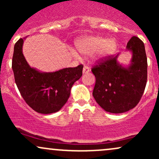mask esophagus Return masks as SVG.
I'll list each match as a JSON object with an SVG mask.
<instances>
[{
  "label": "esophagus",
  "instance_id": "1",
  "mask_svg": "<svg viewBox=\"0 0 159 159\" xmlns=\"http://www.w3.org/2000/svg\"><path fill=\"white\" fill-rule=\"evenodd\" d=\"M90 67L87 66H84V68H83V73L84 74L88 73V72H90Z\"/></svg>",
  "mask_w": 159,
  "mask_h": 159
}]
</instances>
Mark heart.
I'll list each match as a JSON object with an SVG mask.
<instances>
[{"mask_svg":"<svg viewBox=\"0 0 159 159\" xmlns=\"http://www.w3.org/2000/svg\"><path fill=\"white\" fill-rule=\"evenodd\" d=\"M76 46L80 52L89 54L97 51V54L100 57L107 56L111 54L116 48V43L97 36H84L76 42Z\"/></svg>","mask_w":159,"mask_h":159,"instance_id":"heart-1","label":"heart"}]
</instances>
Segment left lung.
<instances>
[{
    "label": "left lung",
    "mask_w": 159,
    "mask_h": 159,
    "mask_svg": "<svg viewBox=\"0 0 159 159\" xmlns=\"http://www.w3.org/2000/svg\"><path fill=\"white\" fill-rule=\"evenodd\" d=\"M127 50L132 53L128 68L117 63V56L101 58L91 71L96 77L93 96L105 111L120 114L134 108L143 96L147 81V58L142 40L132 36Z\"/></svg>",
    "instance_id": "1"
}]
</instances>
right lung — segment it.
<instances>
[{"instance_id": "right-lung-1", "label": "right lung", "mask_w": 159, "mask_h": 159, "mask_svg": "<svg viewBox=\"0 0 159 159\" xmlns=\"http://www.w3.org/2000/svg\"><path fill=\"white\" fill-rule=\"evenodd\" d=\"M23 39L14 46L12 68L20 93L27 105L39 114L60 111L67 102L72 85L82 76L83 65L44 73L30 67L22 54Z\"/></svg>"}]
</instances>
